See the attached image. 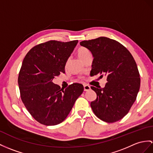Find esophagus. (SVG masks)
<instances>
[{
  "mask_svg": "<svg viewBox=\"0 0 153 153\" xmlns=\"http://www.w3.org/2000/svg\"><path fill=\"white\" fill-rule=\"evenodd\" d=\"M91 89V88H90V86H89V85H86V84L84 85V90L85 91H89V89Z\"/></svg>",
  "mask_w": 153,
  "mask_h": 153,
  "instance_id": "34e87169",
  "label": "esophagus"
}]
</instances>
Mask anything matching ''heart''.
Here are the masks:
<instances>
[{
	"instance_id": "heart-1",
	"label": "heart",
	"mask_w": 153,
	"mask_h": 153,
	"mask_svg": "<svg viewBox=\"0 0 153 153\" xmlns=\"http://www.w3.org/2000/svg\"><path fill=\"white\" fill-rule=\"evenodd\" d=\"M77 55L82 61H84L88 58H91V52L88 48L85 47H80L77 50ZM68 61L67 62L66 65H68Z\"/></svg>"
}]
</instances>
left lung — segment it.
<instances>
[{
	"label": "left lung",
	"instance_id": "1",
	"mask_svg": "<svg viewBox=\"0 0 153 153\" xmlns=\"http://www.w3.org/2000/svg\"><path fill=\"white\" fill-rule=\"evenodd\" d=\"M94 56L91 75H105L108 82L104 88L91 86L97 99L90 104L97 117L114 123L128 114L140 87L138 69L128 50L117 41L100 37L80 43Z\"/></svg>",
	"mask_w": 153,
	"mask_h": 153
}]
</instances>
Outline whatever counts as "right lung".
<instances>
[{
	"label": "right lung",
	"mask_w": 153,
	"mask_h": 153,
	"mask_svg": "<svg viewBox=\"0 0 153 153\" xmlns=\"http://www.w3.org/2000/svg\"><path fill=\"white\" fill-rule=\"evenodd\" d=\"M77 43L78 40L48 41L32 47L23 59L18 76L21 98L41 124L61 123L82 94V84L73 83L64 89L53 82L65 73L66 62Z\"/></svg>",
	"instance_id": "1"
}]
</instances>
